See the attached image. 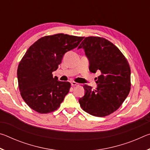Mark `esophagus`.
Here are the masks:
<instances>
[{"label":"esophagus","mask_w":150,"mask_h":150,"mask_svg":"<svg viewBox=\"0 0 150 150\" xmlns=\"http://www.w3.org/2000/svg\"><path fill=\"white\" fill-rule=\"evenodd\" d=\"M71 85L73 86H73H78L79 83L74 82V81H73V82H71Z\"/></svg>","instance_id":"obj_1"}]
</instances>
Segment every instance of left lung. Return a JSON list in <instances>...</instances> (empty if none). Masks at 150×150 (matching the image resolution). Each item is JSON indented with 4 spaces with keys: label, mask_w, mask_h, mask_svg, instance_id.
<instances>
[{
    "label": "left lung",
    "mask_w": 150,
    "mask_h": 150,
    "mask_svg": "<svg viewBox=\"0 0 150 150\" xmlns=\"http://www.w3.org/2000/svg\"><path fill=\"white\" fill-rule=\"evenodd\" d=\"M80 48L84 50L89 62L90 71H100L95 90L83 86L85 93L79 100L81 107L93 116H108L120 107L130 93V65L120 50L103 38H85Z\"/></svg>",
    "instance_id": "obj_1"
}]
</instances>
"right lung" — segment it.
I'll return each instance as SVG.
<instances>
[{
	"mask_svg": "<svg viewBox=\"0 0 150 150\" xmlns=\"http://www.w3.org/2000/svg\"><path fill=\"white\" fill-rule=\"evenodd\" d=\"M83 37L57 34L42 37L33 44L18 67L22 98L33 110L46 114L59 107L71 83L53 77L66 52L77 47Z\"/></svg>",
	"mask_w": 150,
	"mask_h": 150,
	"instance_id": "1",
	"label": "right lung"
}]
</instances>
